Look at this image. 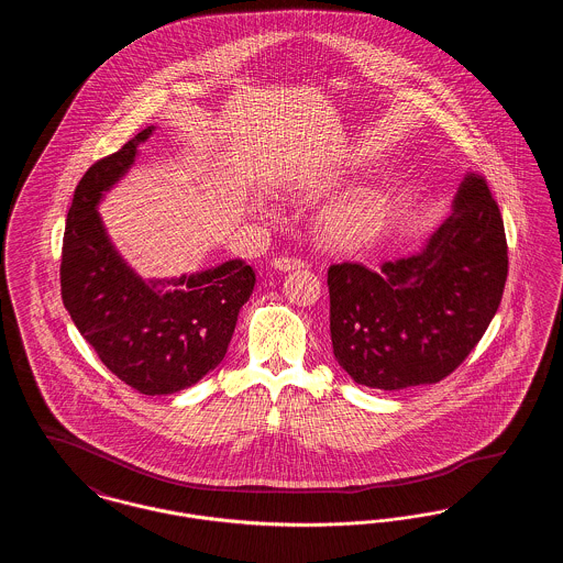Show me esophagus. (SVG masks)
I'll return each mask as SVG.
<instances>
[{
  "instance_id": "obj_1",
  "label": "esophagus",
  "mask_w": 563,
  "mask_h": 563,
  "mask_svg": "<svg viewBox=\"0 0 563 563\" xmlns=\"http://www.w3.org/2000/svg\"><path fill=\"white\" fill-rule=\"evenodd\" d=\"M272 266L276 269H280V272H291V269H301L306 264L301 262V260H297V257H276L274 262H272Z\"/></svg>"
}]
</instances>
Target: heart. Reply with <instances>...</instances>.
<instances>
[{"mask_svg": "<svg viewBox=\"0 0 563 563\" xmlns=\"http://www.w3.org/2000/svg\"><path fill=\"white\" fill-rule=\"evenodd\" d=\"M333 177H322L317 188L331 186ZM388 214V198L379 191H363L324 211L319 236L335 249H354L372 241Z\"/></svg>", "mask_w": 563, "mask_h": 563, "instance_id": "obj_1", "label": "heart"}]
</instances>
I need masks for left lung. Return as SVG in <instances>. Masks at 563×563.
Listing matches in <instances>:
<instances>
[{
  "label": "left lung",
  "mask_w": 563,
  "mask_h": 563,
  "mask_svg": "<svg viewBox=\"0 0 563 563\" xmlns=\"http://www.w3.org/2000/svg\"><path fill=\"white\" fill-rule=\"evenodd\" d=\"M509 272L505 223L482 177L455 194L454 211L411 255L335 264L327 272L333 354L379 390L434 384L477 346Z\"/></svg>",
  "instance_id": "1"
}]
</instances>
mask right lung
<instances>
[{
	"label": "right lung",
	"instance_id": "add662e5",
	"mask_svg": "<svg viewBox=\"0 0 563 563\" xmlns=\"http://www.w3.org/2000/svg\"><path fill=\"white\" fill-rule=\"evenodd\" d=\"M147 126L81 177L67 213L60 294L84 340L111 374L156 397L194 386L223 361L255 287L242 260L173 278H141L109 239L99 205L133 168Z\"/></svg>",
	"mask_w": 563,
	"mask_h": 563
}]
</instances>
